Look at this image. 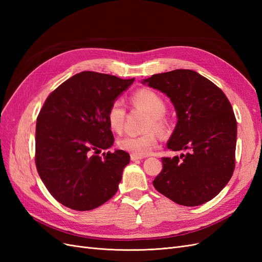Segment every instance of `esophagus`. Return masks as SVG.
I'll return each mask as SVG.
<instances>
[{"mask_svg": "<svg viewBox=\"0 0 262 262\" xmlns=\"http://www.w3.org/2000/svg\"><path fill=\"white\" fill-rule=\"evenodd\" d=\"M142 156H137V155H133V154H131V161L132 162H138V161H141L142 160Z\"/></svg>", "mask_w": 262, "mask_h": 262, "instance_id": "obj_1", "label": "esophagus"}]
</instances>
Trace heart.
Instances as JSON below:
<instances>
[{"instance_id": "heart-1", "label": "heart", "mask_w": 262, "mask_h": 262, "mask_svg": "<svg viewBox=\"0 0 262 262\" xmlns=\"http://www.w3.org/2000/svg\"><path fill=\"white\" fill-rule=\"evenodd\" d=\"M132 102L136 107L146 110L150 115V120L148 121L145 130H150L141 136H124L117 141L118 147L137 156H144L149 154L155 148L158 142V137L155 130H163L165 128L166 113V101L157 92L143 89L139 90L132 95ZM126 109L124 102L121 99H115L110 104L107 112V121L109 128L115 132H121L124 120H125Z\"/></svg>"}]
</instances>
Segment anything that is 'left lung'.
<instances>
[{"label":"left lung","mask_w":262,"mask_h":262,"mask_svg":"<svg viewBox=\"0 0 262 262\" xmlns=\"http://www.w3.org/2000/svg\"><path fill=\"white\" fill-rule=\"evenodd\" d=\"M175 105L178 121L167 147L187 149L180 157H163L153 181L158 192L186 207L216 196L235 169L237 122L220 87L192 70H173L144 80Z\"/></svg>","instance_id":"left-lung-1"}]
</instances>
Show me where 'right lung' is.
I'll use <instances>...</instances> for the list:
<instances>
[{
	"instance_id": "add662e5",
	"label": "right lung",
	"mask_w": 262,
	"mask_h": 262,
	"mask_svg": "<svg viewBox=\"0 0 262 262\" xmlns=\"http://www.w3.org/2000/svg\"><path fill=\"white\" fill-rule=\"evenodd\" d=\"M85 71L47 97L37 117L35 163L55 200L75 211L100 207L115 195L130 155L114 144L107 121L110 104L133 83Z\"/></svg>"
}]
</instances>
